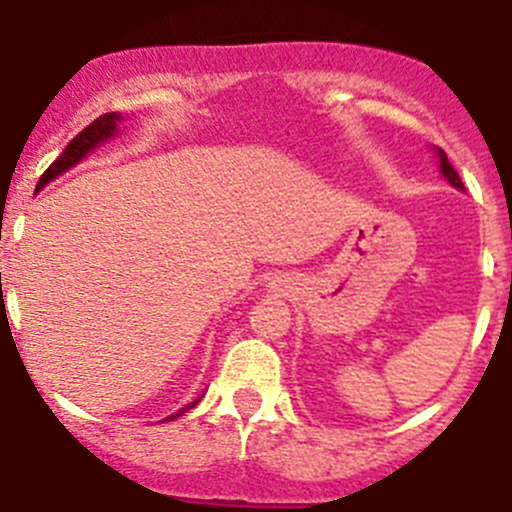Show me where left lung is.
<instances>
[{
  "label": "left lung",
  "instance_id": "obj_1",
  "mask_svg": "<svg viewBox=\"0 0 512 512\" xmlns=\"http://www.w3.org/2000/svg\"><path fill=\"white\" fill-rule=\"evenodd\" d=\"M438 158H441V171H443V176H446V179H449V182L454 184L456 189H464V184H461V176L456 174L454 166L449 164V156H446V153H443L441 148H438Z\"/></svg>",
  "mask_w": 512,
  "mask_h": 512
}]
</instances>
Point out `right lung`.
Returning a JSON list of instances; mask_svg holds the SVG:
<instances>
[{
	"label": "right lung",
	"instance_id": "add662e5",
	"mask_svg": "<svg viewBox=\"0 0 512 512\" xmlns=\"http://www.w3.org/2000/svg\"><path fill=\"white\" fill-rule=\"evenodd\" d=\"M120 120H122L120 112H107V115H102V117H97L94 122H89L87 128L81 130V133L71 140L69 146H66V151H63L61 156H58L56 161H53V164L43 171V176H40V182H38V189L45 187V184L51 182V179H56V176L63 174L66 169H71L74 164H79L81 158L87 156L94 146H99V143H104V140H110L112 135H115L117 122ZM194 405H197V400H194L192 405H187V408L179 410L176 415H171V418H179V415H184L189 408H194Z\"/></svg>",
	"mask_w": 512,
	"mask_h": 512
}]
</instances>
